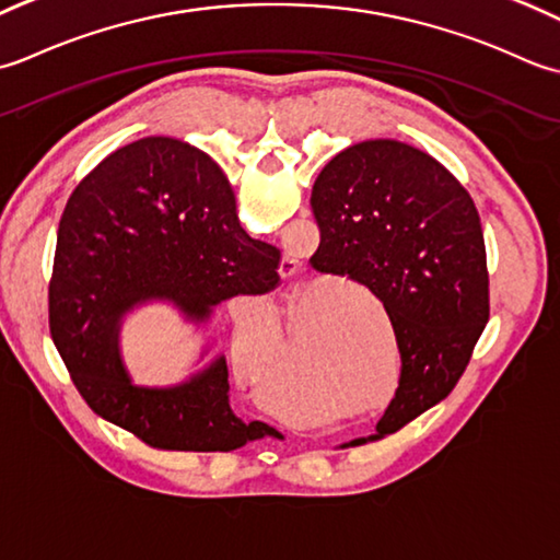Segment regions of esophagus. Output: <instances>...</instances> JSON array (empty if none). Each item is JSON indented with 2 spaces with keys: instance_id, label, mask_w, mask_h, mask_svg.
<instances>
[{
  "instance_id": "esophagus-1",
  "label": "esophagus",
  "mask_w": 560,
  "mask_h": 560,
  "mask_svg": "<svg viewBox=\"0 0 560 560\" xmlns=\"http://www.w3.org/2000/svg\"><path fill=\"white\" fill-rule=\"evenodd\" d=\"M282 264H284V270L292 272V270H294V264H296V260H294V258H290V256H284V258H282Z\"/></svg>"
}]
</instances>
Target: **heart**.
<instances>
[{
	"instance_id": "b5f03b06",
	"label": "heart",
	"mask_w": 560,
	"mask_h": 560,
	"mask_svg": "<svg viewBox=\"0 0 560 560\" xmlns=\"http://www.w3.org/2000/svg\"><path fill=\"white\" fill-rule=\"evenodd\" d=\"M246 336H248V330L238 326V328L234 330V348H236V346H242L244 340H246Z\"/></svg>"
}]
</instances>
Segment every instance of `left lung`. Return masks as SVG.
Wrapping results in <instances>:
<instances>
[{"mask_svg": "<svg viewBox=\"0 0 560 560\" xmlns=\"http://www.w3.org/2000/svg\"><path fill=\"white\" fill-rule=\"evenodd\" d=\"M322 244L312 266L358 280L392 318L401 376L370 438L408 425L447 396L488 322L481 220L469 192L430 154L398 140L350 144L312 188Z\"/></svg>", "mask_w": 560, "mask_h": 560, "instance_id": "1", "label": "left lung"}]
</instances>
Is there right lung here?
Here are the masks:
<instances>
[{
	"instance_id": "1",
	"label": "right lung",
	"mask_w": 560,
	"mask_h": 560,
	"mask_svg": "<svg viewBox=\"0 0 560 560\" xmlns=\"http://www.w3.org/2000/svg\"><path fill=\"white\" fill-rule=\"evenodd\" d=\"M278 264L280 250L238 224L230 178L212 156L174 137H142L108 154L67 202L50 334L89 408L154 450L232 452L280 438L234 413L222 352L184 382L147 386L132 380L120 346L128 316L154 304L208 328L222 302L276 288Z\"/></svg>"
}]
</instances>
